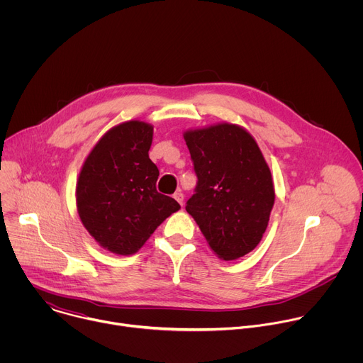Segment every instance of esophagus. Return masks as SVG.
<instances>
[{"mask_svg": "<svg viewBox=\"0 0 363 363\" xmlns=\"http://www.w3.org/2000/svg\"><path fill=\"white\" fill-rule=\"evenodd\" d=\"M174 198L179 202V205H182L184 203V194H182V191L179 189V191H177L175 194H174Z\"/></svg>", "mask_w": 363, "mask_h": 363, "instance_id": "34e87169", "label": "esophagus"}]
</instances>
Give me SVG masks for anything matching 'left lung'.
Here are the masks:
<instances>
[{"mask_svg": "<svg viewBox=\"0 0 363 363\" xmlns=\"http://www.w3.org/2000/svg\"><path fill=\"white\" fill-rule=\"evenodd\" d=\"M196 186L185 210L224 260H235L262 241L274 205L269 165L254 138L237 125L188 130Z\"/></svg>", "mask_w": 363, "mask_h": 363, "instance_id": "1", "label": "left lung"}]
</instances>
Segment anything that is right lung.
<instances>
[{"instance_id": "right-lung-1", "label": "right lung", "mask_w": 363, "mask_h": 363, "mask_svg": "<svg viewBox=\"0 0 363 363\" xmlns=\"http://www.w3.org/2000/svg\"><path fill=\"white\" fill-rule=\"evenodd\" d=\"M153 128L130 121L103 136L80 171L76 201L80 220L103 247L136 252L179 203L157 191L160 171L149 160Z\"/></svg>"}]
</instances>
